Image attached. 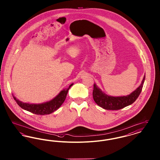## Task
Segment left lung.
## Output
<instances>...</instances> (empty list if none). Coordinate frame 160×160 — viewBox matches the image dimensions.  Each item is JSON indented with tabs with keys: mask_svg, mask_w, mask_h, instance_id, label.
I'll list each match as a JSON object with an SVG mask.
<instances>
[{
	"mask_svg": "<svg viewBox=\"0 0 160 160\" xmlns=\"http://www.w3.org/2000/svg\"><path fill=\"white\" fill-rule=\"evenodd\" d=\"M145 79V74L140 85L135 91L132 92L127 96L120 97H113L107 95L95 83L93 84V90L92 92L93 98L95 102L99 107L104 109L111 110L121 109L132 104L137 99L142 90Z\"/></svg>",
	"mask_w": 160,
	"mask_h": 160,
	"instance_id": "left-lung-1",
	"label": "left lung"
}]
</instances>
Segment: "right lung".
Masks as SVG:
<instances>
[{"label":"right lung","mask_w":160,"mask_h":160,"mask_svg":"<svg viewBox=\"0 0 160 160\" xmlns=\"http://www.w3.org/2000/svg\"><path fill=\"white\" fill-rule=\"evenodd\" d=\"M72 85L73 83L71 84L69 86L68 88L63 89L53 99L41 104H29L23 102L19 99H17L13 95L12 96L17 104L26 111L30 112L33 114L39 115L50 114L58 110L61 106V105L65 100L69 88Z\"/></svg>","instance_id":"1"}]
</instances>
